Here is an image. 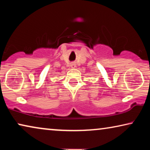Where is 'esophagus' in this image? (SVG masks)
<instances>
[{
    "instance_id": "obj_1",
    "label": "esophagus",
    "mask_w": 150,
    "mask_h": 150,
    "mask_svg": "<svg viewBox=\"0 0 150 150\" xmlns=\"http://www.w3.org/2000/svg\"><path fill=\"white\" fill-rule=\"evenodd\" d=\"M70 65H71V67H72V68H74V67H76L74 63H71Z\"/></svg>"
}]
</instances>
